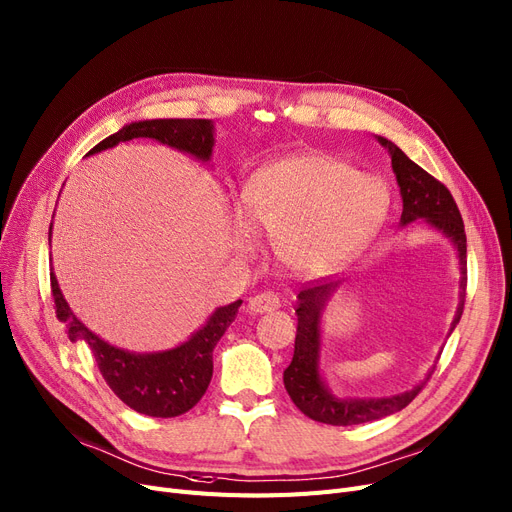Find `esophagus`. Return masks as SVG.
Returning a JSON list of instances; mask_svg holds the SVG:
<instances>
[{"instance_id": "34e87169", "label": "esophagus", "mask_w": 512, "mask_h": 512, "mask_svg": "<svg viewBox=\"0 0 512 512\" xmlns=\"http://www.w3.org/2000/svg\"><path fill=\"white\" fill-rule=\"evenodd\" d=\"M249 311L251 314H268V311H274L280 307V297L274 293H259L249 299Z\"/></svg>"}]
</instances>
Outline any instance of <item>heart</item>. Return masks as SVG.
Listing matches in <instances>:
<instances>
[{"instance_id":"heart-1","label":"heart","mask_w":512,"mask_h":512,"mask_svg":"<svg viewBox=\"0 0 512 512\" xmlns=\"http://www.w3.org/2000/svg\"><path fill=\"white\" fill-rule=\"evenodd\" d=\"M391 194L381 177L358 173L326 152H295L261 165L242 190L234 213L238 242L255 230L278 238L288 268L307 278L343 270L381 232Z\"/></svg>"}]
</instances>
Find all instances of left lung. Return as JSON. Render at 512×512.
<instances>
[{"label": "left lung", "instance_id": "left-lung-1", "mask_svg": "<svg viewBox=\"0 0 512 512\" xmlns=\"http://www.w3.org/2000/svg\"><path fill=\"white\" fill-rule=\"evenodd\" d=\"M376 140L389 152L399 194H402L404 209L399 226L406 228L412 221H420V224L439 232L443 238H448L456 251L460 291L456 314L448 332V335H452L462 316L466 288V234L460 211L450 190L437 182L425 169H420L414 161H410L402 148L383 136H376ZM339 286L341 280L322 282L303 288L297 295L295 353L291 364L284 370V387L295 406L311 420L326 422V425L335 427H349L379 420L404 410L431 379L435 366L412 389L387 397H341L332 391L322 374V314L326 303L335 297Z\"/></svg>", "mask_w": 512, "mask_h": 512}]
</instances>
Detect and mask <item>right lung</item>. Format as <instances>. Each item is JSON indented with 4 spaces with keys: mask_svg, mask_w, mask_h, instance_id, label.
Returning a JSON list of instances; mask_svg holds the SVG:
<instances>
[{
    "mask_svg": "<svg viewBox=\"0 0 512 512\" xmlns=\"http://www.w3.org/2000/svg\"><path fill=\"white\" fill-rule=\"evenodd\" d=\"M148 138L169 148L190 154L196 161L211 163L215 146V123L211 119H146L123 125L113 136L96 144L85 157L115 148L121 142ZM52 247V226H50ZM52 295L58 320L66 322L71 341H85L92 349L96 364L108 387L115 395L136 410L154 418L180 416L194 408L205 395L213 376V349L234 322L240 299L217 307L207 322L196 332L171 349L163 351H127L110 345L87 328L66 303L56 274H50Z\"/></svg>",
    "mask_w": 512,
    "mask_h": 512,
    "instance_id": "obj_1",
    "label": "right lung"
}]
</instances>
